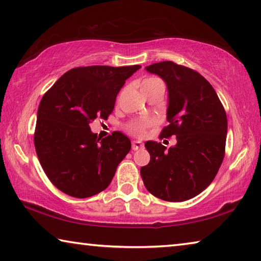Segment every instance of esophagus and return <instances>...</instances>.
Instances as JSON below:
<instances>
[{
	"instance_id": "34e87169",
	"label": "esophagus",
	"mask_w": 261,
	"mask_h": 261,
	"mask_svg": "<svg viewBox=\"0 0 261 261\" xmlns=\"http://www.w3.org/2000/svg\"><path fill=\"white\" fill-rule=\"evenodd\" d=\"M143 147H144V144L141 143V141H139V140H134V141H132V148H134L135 151H137V149L143 148Z\"/></svg>"
}]
</instances>
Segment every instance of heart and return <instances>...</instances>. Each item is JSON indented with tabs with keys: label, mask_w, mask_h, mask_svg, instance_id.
<instances>
[{
	"label": "heart",
	"mask_w": 261,
	"mask_h": 261,
	"mask_svg": "<svg viewBox=\"0 0 261 261\" xmlns=\"http://www.w3.org/2000/svg\"><path fill=\"white\" fill-rule=\"evenodd\" d=\"M156 87H165L163 83L160 78L156 77H148L145 78L143 82H141V91L147 92L149 90H153V88ZM151 125V122H140V123H135V124L130 125V131L132 134L137 136H143L146 126Z\"/></svg>",
	"instance_id": "b5f03b06"
}]
</instances>
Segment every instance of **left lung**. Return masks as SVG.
<instances>
[{
  "label": "left lung",
  "instance_id": "left-lung-1",
  "mask_svg": "<svg viewBox=\"0 0 261 261\" xmlns=\"http://www.w3.org/2000/svg\"><path fill=\"white\" fill-rule=\"evenodd\" d=\"M145 69L166 83L169 125L161 136L175 135L177 144L167 149L156 141H146L151 160L141 167V178L148 191L160 199H191L212 183L223 161L226 112L213 86L194 70L170 61Z\"/></svg>",
  "mask_w": 261,
  "mask_h": 261
}]
</instances>
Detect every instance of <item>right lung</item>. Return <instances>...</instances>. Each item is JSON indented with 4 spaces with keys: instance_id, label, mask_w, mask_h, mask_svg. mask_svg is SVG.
I'll use <instances>...</instances> for the list:
<instances>
[{
    "instance_id": "1",
    "label": "right lung",
    "mask_w": 261,
    "mask_h": 261,
    "mask_svg": "<svg viewBox=\"0 0 261 261\" xmlns=\"http://www.w3.org/2000/svg\"><path fill=\"white\" fill-rule=\"evenodd\" d=\"M140 68H74L42 96L37 114L35 151L47 177L62 192L87 198L103 191L112 182L131 141L118 131L100 140L90 124L95 118L108 117L125 81Z\"/></svg>"
}]
</instances>
